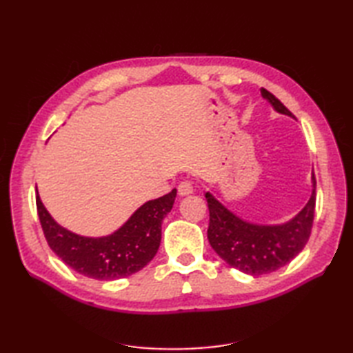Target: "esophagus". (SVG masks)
<instances>
[{"instance_id":"34e87169","label":"esophagus","mask_w":353,"mask_h":353,"mask_svg":"<svg viewBox=\"0 0 353 353\" xmlns=\"http://www.w3.org/2000/svg\"><path fill=\"white\" fill-rule=\"evenodd\" d=\"M192 191H194L192 183L188 182V181H183V182L179 183V186H177L179 196H182V197L183 196H190V194H192Z\"/></svg>"}]
</instances>
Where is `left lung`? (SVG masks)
I'll return each mask as SVG.
<instances>
[{
  "label": "left lung",
  "instance_id": "left-lung-1",
  "mask_svg": "<svg viewBox=\"0 0 353 353\" xmlns=\"http://www.w3.org/2000/svg\"><path fill=\"white\" fill-rule=\"evenodd\" d=\"M261 94L281 114L294 117L276 97L261 88ZM306 206L291 221L279 226L252 224L232 214L206 192L209 208L208 239L216 254L230 267L252 276L267 274L287 265L303 250L311 235L316 212V176Z\"/></svg>",
  "mask_w": 353,
  "mask_h": 353
}]
</instances>
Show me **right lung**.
Masks as SVG:
<instances>
[{
	"mask_svg": "<svg viewBox=\"0 0 353 353\" xmlns=\"http://www.w3.org/2000/svg\"><path fill=\"white\" fill-rule=\"evenodd\" d=\"M177 191L142 205L109 236L88 238L72 234L51 219L36 196V208L47 243L66 265L97 281H115L144 268L159 249L162 220L174 205Z\"/></svg>",
	"mask_w": 353,
	"mask_h": 353,
	"instance_id": "add662e5",
	"label": "right lung"
}]
</instances>
